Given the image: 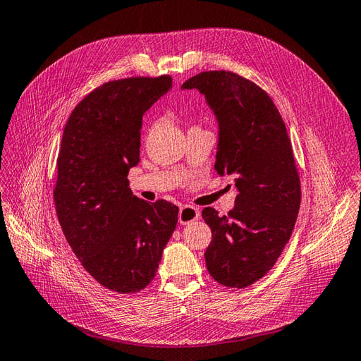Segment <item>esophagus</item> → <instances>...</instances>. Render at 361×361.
I'll return each instance as SVG.
<instances>
[{
    "instance_id": "1",
    "label": "esophagus",
    "mask_w": 361,
    "mask_h": 361,
    "mask_svg": "<svg viewBox=\"0 0 361 361\" xmlns=\"http://www.w3.org/2000/svg\"><path fill=\"white\" fill-rule=\"evenodd\" d=\"M199 216H201V213H199L196 207L183 205V207H180V212H179V222L182 224V226H185V224H190V222L199 219Z\"/></svg>"
}]
</instances>
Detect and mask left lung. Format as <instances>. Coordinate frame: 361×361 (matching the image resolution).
Instances as JSON below:
<instances>
[{
	"instance_id": "8db88e82",
	"label": "left lung",
	"mask_w": 361,
	"mask_h": 361,
	"mask_svg": "<svg viewBox=\"0 0 361 361\" xmlns=\"http://www.w3.org/2000/svg\"><path fill=\"white\" fill-rule=\"evenodd\" d=\"M182 90L205 95L219 126L214 170L233 176L238 191L227 216L202 210L212 228L207 269L219 284L243 289L275 266L295 227L301 185L292 143L267 92L235 72H201Z\"/></svg>"
}]
</instances>
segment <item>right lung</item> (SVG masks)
<instances>
[{
  "mask_svg": "<svg viewBox=\"0 0 361 361\" xmlns=\"http://www.w3.org/2000/svg\"><path fill=\"white\" fill-rule=\"evenodd\" d=\"M171 87V77H131L99 86L78 103L63 131L55 210L72 252L95 281L118 293L153 281L179 208L133 195L142 117Z\"/></svg>",
  "mask_w": 361,
  "mask_h": 361,
  "instance_id": "add662e5",
  "label": "right lung"
}]
</instances>
